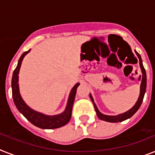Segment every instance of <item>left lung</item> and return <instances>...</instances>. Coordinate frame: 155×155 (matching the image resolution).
Instances as JSON below:
<instances>
[{
	"instance_id": "left-lung-1",
	"label": "left lung",
	"mask_w": 155,
	"mask_h": 155,
	"mask_svg": "<svg viewBox=\"0 0 155 155\" xmlns=\"http://www.w3.org/2000/svg\"><path fill=\"white\" fill-rule=\"evenodd\" d=\"M135 52L136 54V55L138 56V58H139V66H140V69H141L142 71V81L141 84H140V93H139V98H138L137 101L135 104V105L133 106L131 109H129L128 111L124 112V113H121V114L116 115V116H108V115H104L103 113L100 112L99 109H98L97 106L96 105L95 102H94V100L93 98V96L91 95V93H89V97H90V99L93 101V105H94V108H95V111L97 112V115L98 118L100 120L104 121H107V122L110 123H118V122H122L124 120H126L127 119L131 118L133 115L135 114V112H137L139 110V107L141 106L142 102H143V100L144 97V94L146 93V89H147V74H146V70L144 69V66L143 65V61H142L141 56L135 50Z\"/></svg>"
}]
</instances>
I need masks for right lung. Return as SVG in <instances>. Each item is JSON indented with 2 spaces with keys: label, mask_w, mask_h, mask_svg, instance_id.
<instances>
[{
  "label": "right lung",
  "mask_w": 155,
  "mask_h": 155,
  "mask_svg": "<svg viewBox=\"0 0 155 155\" xmlns=\"http://www.w3.org/2000/svg\"><path fill=\"white\" fill-rule=\"evenodd\" d=\"M30 51L31 49L28 51L23 53L22 55L20 56V59L18 61L16 68L15 69L13 74H12V98H13L14 104H15L17 109L19 110V112L21 114H23V116L35 126L42 129H54L61 127L66 125L71 118L73 104L74 102L77 89H78V85H80V83H77L71 89L70 95H69L68 101H67V104H66V109L64 110V112L62 113L54 115V116H49V115L43 114V113H41V112H37L35 110L31 108L24 102L22 97L20 95L19 83H18V81H19V73H20V69L21 64H22V61L27 54L30 52Z\"/></svg>",
  "instance_id": "add662e5"
}]
</instances>
